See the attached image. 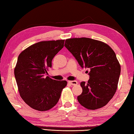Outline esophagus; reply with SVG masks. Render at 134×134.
Instances as JSON below:
<instances>
[{"instance_id": "1", "label": "esophagus", "mask_w": 134, "mask_h": 134, "mask_svg": "<svg viewBox=\"0 0 134 134\" xmlns=\"http://www.w3.org/2000/svg\"><path fill=\"white\" fill-rule=\"evenodd\" d=\"M68 82L69 84H71L72 85H76L78 84V82L77 81H69Z\"/></svg>"}]
</instances>
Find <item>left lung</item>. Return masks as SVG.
Here are the masks:
<instances>
[{
    "instance_id": "1",
    "label": "left lung",
    "mask_w": 134,
    "mask_h": 134,
    "mask_svg": "<svg viewBox=\"0 0 134 134\" xmlns=\"http://www.w3.org/2000/svg\"><path fill=\"white\" fill-rule=\"evenodd\" d=\"M65 46L81 66L90 70L88 82L80 83L82 92L78 102L89 110L106 106L116 91L120 74L115 52L106 43L86 37L66 39Z\"/></svg>"
}]
</instances>
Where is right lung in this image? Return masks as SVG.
<instances>
[{"label": "right lung", "instance_id": "right-lung-1", "mask_svg": "<svg viewBox=\"0 0 134 134\" xmlns=\"http://www.w3.org/2000/svg\"><path fill=\"white\" fill-rule=\"evenodd\" d=\"M65 40L41 41L24 50L14 69L18 89L26 104L43 111L53 107L60 97L66 81L44 77L54 56L64 46Z\"/></svg>", "mask_w": 134, "mask_h": 134}]
</instances>
